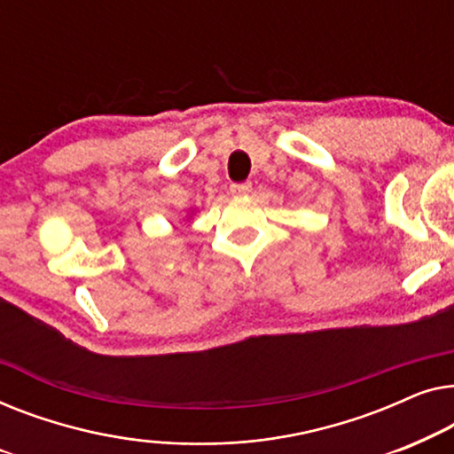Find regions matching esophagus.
<instances>
[{
	"mask_svg": "<svg viewBox=\"0 0 454 454\" xmlns=\"http://www.w3.org/2000/svg\"><path fill=\"white\" fill-rule=\"evenodd\" d=\"M251 189H253L251 183H234V184H230V193L236 195V197L248 195V193H251Z\"/></svg>",
	"mask_w": 454,
	"mask_h": 454,
	"instance_id": "1",
	"label": "esophagus"
}]
</instances>
